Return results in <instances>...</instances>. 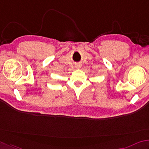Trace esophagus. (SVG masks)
I'll use <instances>...</instances> for the list:
<instances>
[{
    "label": "esophagus",
    "instance_id": "34e87169",
    "mask_svg": "<svg viewBox=\"0 0 149 149\" xmlns=\"http://www.w3.org/2000/svg\"><path fill=\"white\" fill-rule=\"evenodd\" d=\"M81 66L80 64L77 63V64H75V68L79 69V68H81Z\"/></svg>",
    "mask_w": 149,
    "mask_h": 149
}]
</instances>
